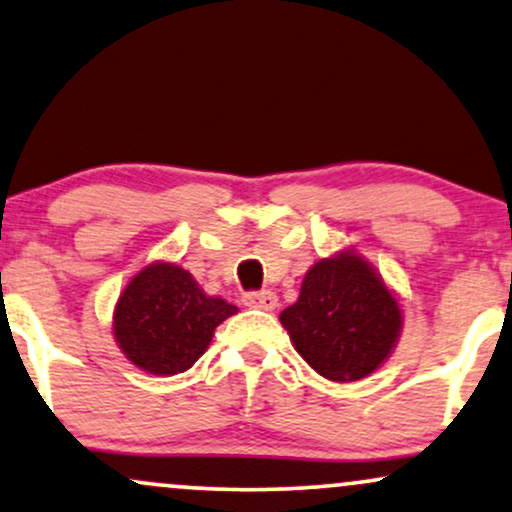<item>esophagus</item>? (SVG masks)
Instances as JSON below:
<instances>
[{
	"instance_id": "obj_1",
	"label": "esophagus",
	"mask_w": 512,
	"mask_h": 512,
	"mask_svg": "<svg viewBox=\"0 0 512 512\" xmlns=\"http://www.w3.org/2000/svg\"><path fill=\"white\" fill-rule=\"evenodd\" d=\"M244 304L251 308H261V311H273L277 306V296L268 292V289H263V292H249L244 294Z\"/></svg>"
}]
</instances>
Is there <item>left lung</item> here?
I'll return each mask as SVG.
<instances>
[{"mask_svg": "<svg viewBox=\"0 0 512 512\" xmlns=\"http://www.w3.org/2000/svg\"><path fill=\"white\" fill-rule=\"evenodd\" d=\"M280 323L318 375L356 382L387 361L403 315L375 268L342 251L308 270L299 301L280 313Z\"/></svg>", "mask_w": 512, "mask_h": 512, "instance_id": "8db88e82", "label": "left lung"}]
</instances>
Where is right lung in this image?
<instances>
[{
  "instance_id": "right-lung-1",
  "label": "right lung",
  "mask_w": 512,
  "mask_h": 512,
  "mask_svg": "<svg viewBox=\"0 0 512 512\" xmlns=\"http://www.w3.org/2000/svg\"><path fill=\"white\" fill-rule=\"evenodd\" d=\"M237 306L206 296L192 273L175 263H151L123 289L113 313V334L130 363L151 375L192 368L213 332Z\"/></svg>"
}]
</instances>
